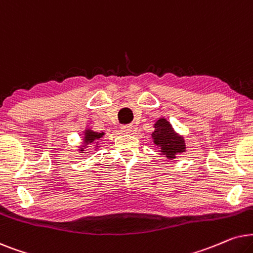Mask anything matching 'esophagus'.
Returning <instances> with one entry per match:
<instances>
[{"instance_id":"1","label":"esophagus","mask_w":253,"mask_h":253,"mask_svg":"<svg viewBox=\"0 0 253 253\" xmlns=\"http://www.w3.org/2000/svg\"><path fill=\"white\" fill-rule=\"evenodd\" d=\"M132 130H133L132 125H123V126H121V132H123V133L128 134V133L132 132Z\"/></svg>"}]
</instances>
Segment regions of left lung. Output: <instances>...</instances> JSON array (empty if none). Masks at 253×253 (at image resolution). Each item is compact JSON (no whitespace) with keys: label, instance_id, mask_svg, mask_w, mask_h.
I'll use <instances>...</instances> for the list:
<instances>
[{"label":"left lung","instance_id":"left-lung-1","mask_svg":"<svg viewBox=\"0 0 253 253\" xmlns=\"http://www.w3.org/2000/svg\"><path fill=\"white\" fill-rule=\"evenodd\" d=\"M154 128L151 139L155 146L158 147L160 155H164L168 160H174L177 155L186 151L184 137L173 129L172 125L166 118H158L155 121Z\"/></svg>","mask_w":253,"mask_h":253}]
</instances>
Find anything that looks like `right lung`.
<instances>
[{
    "label": "right lung",
    "mask_w": 253,
    "mask_h": 253,
    "mask_svg": "<svg viewBox=\"0 0 253 253\" xmlns=\"http://www.w3.org/2000/svg\"><path fill=\"white\" fill-rule=\"evenodd\" d=\"M82 142H81L79 149L80 154H83L84 151H85L86 148L93 146L95 148V150H98L100 146H99V141L103 140V136L105 135V133L104 132H95V130H92L91 128H89V127H85V129L83 130V134H82Z\"/></svg>",
    "instance_id": "add662e5"
}]
</instances>
